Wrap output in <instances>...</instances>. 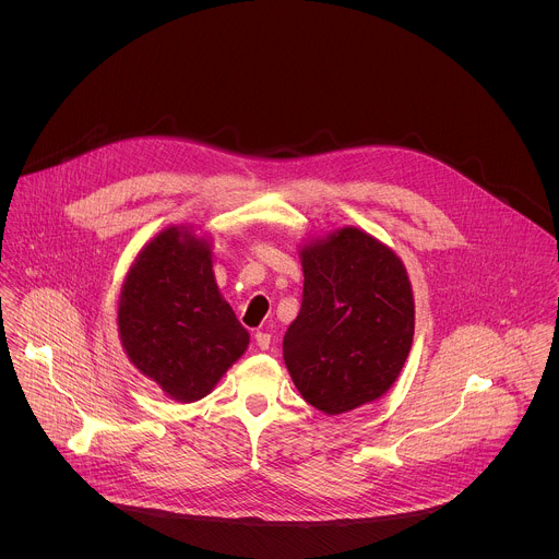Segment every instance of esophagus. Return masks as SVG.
Wrapping results in <instances>:
<instances>
[{"instance_id": "esophagus-1", "label": "esophagus", "mask_w": 559, "mask_h": 559, "mask_svg": "<svg viewBox=\"0 0 559 559\" xmlns=\"http://www.w3.org/2000/svg\"><path fill=\"white\" fill-rule=\"evenodd\" d=\"M255 344H258L260 350H266V348L271 346V335L264 333V331H258V333H255Z\"/></svg>"}]
</instances>
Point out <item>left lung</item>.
I'll return each instance as SVG.
<instances>
[{
	"label": "left lung",
	"instance_id": "8db88e82",
	"mask_svg": "<svg viewBox=\"0 0 559 559\" xmlns=\"http://www.w3.org/2000/svg\"><path fill=\"white\" fill-rule=\"evenodd\" d=\"M304 301L284 361L306 402L326 415L388 394L415 331L413 288L396 251L344 226L301 249Z\"/></svg>",
	"mask_w": 559,
	"mask_h": 559
}]
</instances>
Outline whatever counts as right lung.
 Here are the masks:
<instances>
[{
	"label": "right lung",
	"instance_id": "obj_1",
	"mask_svg": "<svg viewBox=\"0 0 559 559\" xmlns=\"http://www.w3.org/2000/svg\"><path fill=\"white\" fill-rule=\"evenodd\" d=\"M211 249L191 226L160 230L133 260L118 299L129 361L176 402L209 396L249 344L219 293Z\"/></svg>",
	"mask_w": 559,
	"mask_h": 559
}]
</instances>
